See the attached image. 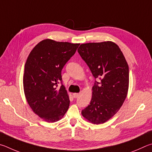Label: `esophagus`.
Instances as JSON below:
<instances>
[{
  "label": "esophagus",
  "mask_w": 152,
  "mask_h": 152,
  "mask_svg": "<svg viewBox=\"0 0 152 152\" xmlns=\"http://www.w3.org/2000/svg\"><path fill=\"white\" fill-rule=\"evenodd\" d=\"M73 96L74 98H77L79 96V94H77V93H75L73 94Z\"/></svg>",
  "instance_id": "obj_1"
}]
</instances>
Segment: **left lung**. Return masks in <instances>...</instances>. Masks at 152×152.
Returning a JSON list of instances; mask_svg holds the SVG:
<instances>
[{
  "label": "left lung",
  "instance_id": "obj_1",
  "mask_svg": "<svg viewBox=\"0 0 152 152\" xmlns=\"http://www.w3.org/2000/svg\"><path fill=\"white\" fill-rule=\"evenodd\" d=\"M95 79L90 104L82 110L85 119L103 124L123 105L129 88V66L123 53L112 41L81 44L77 50Z\"/></svg>",
  "mask_w": 152,
  "mask_h": 152
}]
</instances>
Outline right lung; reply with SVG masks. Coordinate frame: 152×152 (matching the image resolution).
<instances>
[{"label":"right lung","instance_id":"obj_1","mask_svg":"<svg viewBox=\"0 0 152 152\" xmlns=\"http://www.w3.org/2000/svg\"><path fill=\"white\" fill-rule=\"evenodd\" d=\"M79 43L45 39L28 55L25 65L23 88L32 110L44 121L53 123L67 111L70 101L62 83L61 71L76 52Z\"/></svg>","mask_w":152,"mask_h":152}]
</instances>
